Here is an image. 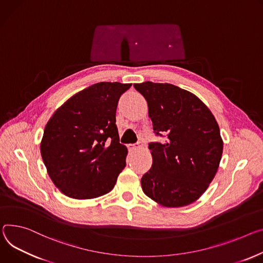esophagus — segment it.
I'll return each instance as SVG.
<instances>
[{
    "label": "esophagus",
    "instance_id": "34e87169",
    "mask_svg": "<svg viewBox=\"0 0 263 263\" xmlns=\"http://www.w3.org/2000/svg\"><path fill=\"white\" fill-rule=\"evenodd\" d=\"M140 146H141L140 142H136V144H131V145H129V149H130V150H135V149L139 148Z\"/></svg>",
    "mask_w": 263,
    "mask_h": 263
}]
</instances>
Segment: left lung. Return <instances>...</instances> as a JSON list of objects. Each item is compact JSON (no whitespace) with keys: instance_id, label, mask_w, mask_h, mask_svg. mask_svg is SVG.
<instances>
[{"instance_id":"8db88e82","label":"left lung","mask_w":263,"mask_h":263,"mask_svg":"<svg viewBox=\"0 0 263 263\" xmlns=\"http://www.w3.org/2000/svg\"><path fill=\"white\" fill-rule=\"evenodd\" d=\"M134 87L148 103L155 136L166 138L149 144L153 163L141 177L142 191L168 208L194 202L221 159L223 142L216 119L196 95L175 85L145 82Z\"/></svg>"}]
</instances>
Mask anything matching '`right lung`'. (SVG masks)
<instances>
[{
	"label": "right lung",
	"instance_id": "obj_1",
	"mask_svg": "<svg viewBox=\"0 0 263 263\" xmlns=\"http://www.w3.org/2000/svg\"><path fill=\"white\" fill-rule=\"evenodd\" d=\"M132 84L101 82L69 99L47 123L41 154L53 183L74 199L109 193L126 166L116 108Z\"/></svg>",
	"mask_w": 263,
	"mask_h": 263
}]
</instances>
